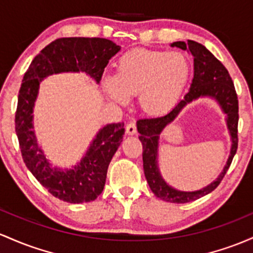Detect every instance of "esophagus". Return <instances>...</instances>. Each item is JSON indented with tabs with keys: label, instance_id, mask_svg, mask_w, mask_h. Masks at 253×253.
Returning <instances> with one entry per match:
<instances>
[{
	"label": "esophagus",
	"instance_id": "esophagus-1",
	"mask_svg": "<svg viewBox=\"0 0 253 253\" xmlns=\"http://www.w3.org/2000/svg\"><path fill=\"white\" fill-rule=\"evenodd\" d=\"M126 133L128 135L137 134V127H135L134 122H128V124L126 125Z\"/></svg>",
	"mask_w": 253,
	"mask_h": 253
}]
</instances>
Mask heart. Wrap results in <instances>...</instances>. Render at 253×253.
Wrapping results in <instances>:
<instances>
[{"label":"heart","mask_w":253,"mask_h":253,"mask_svg":"<svg viewBox=\"0 0 253 253\" xmlns=\"http://www.w3.org/2000/svg\"><path fill=\"white\" fill-rule=\"evenodd\" d=\"M191 76L185 55L162 50L137 49L126 52L118 61L115 73H107L102 85L116 103H128L139 95L144 113L161 116L179 102Z\"/></svg>","instance_id":"heart-1"}]
</instances>
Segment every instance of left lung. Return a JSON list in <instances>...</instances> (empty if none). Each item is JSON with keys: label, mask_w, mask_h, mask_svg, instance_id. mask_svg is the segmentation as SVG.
Returning a JSON list of instances; mask_svg holds the SVG:
<instances>
[{"label": "left lung", "mask_w": 253, "mask_h": 253, "mask_svg": "<svg viewBox=\"0 0 253 253\" xmlns=\"http://www.w3.org/2000/svg\"><path fill=\"white\" fill-rule=\"evenodd\" d=\"M170 46L186 50L193 56L194 73L190 90L185 95L184 99H181L168 114L160 118L139 120L137 122V128L140 133L139 140L143 144L144 174H145L146 181L152 193L162 201L169 202V203H188L212 192L220 185L224 174L228 170L238 149L239 107H238V96L235 92L234 84L228 71L204 45L197 42L188 41L187 43L174 42L170 44ZM204 96H209L217 101L222 111L226 114L227 128L232 141L230 156L220 175L211 184L197 191H180L167 184L160 175L158 168L159 135L163 129L175 120L186 105Z\"/></svg>", "instance_id": "left-lung-1"}]
</instances>
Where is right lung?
<instances>
[{"instance_id": "obj_1", "label": "right lung", "mask_w": 253, "mask_h": 253, "mask_svg": "<svg viewBox=\"0 0 253 253\" xmlns=\"http://www.w3.org/2000/svg\"><path fill=\"white\" fill-rule=\"evenodd\" d=\"M120 49L105 38H59L42 50L24 74L15 113V132L23 160L52 196L67 203H87L102 193L109 163L125 134L124 124L102 127L77 165L65 169L52 167L33 131V108L40 85L46 77L68 72H83L99 84L105 66Z\"/></svg>"}]
</instances>
